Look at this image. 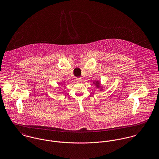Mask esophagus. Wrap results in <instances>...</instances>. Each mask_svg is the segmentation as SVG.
I'll use <instances>...</instances> for the list:
<instances>
[{
	"label": "esophagus",
	"instance_id": "esophagus-1",
	"mask_svg": "<svg viewBox=\"0 0 159 159\" xmlns=\"http://www.w3.org/2000/svg\"><path fill=\"white\" fill-rule=\"evenodd\" d=\"M76 80H77V82H81L82 81V79L81 77H77V78L76 79Z\"/></svg>",
	"mask_w": 159,
	"mask_h": 159
}]
</instances>
